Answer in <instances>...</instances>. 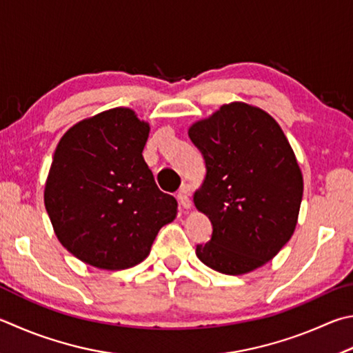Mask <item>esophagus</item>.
I'll return each mask as SVG.
<instances>
[{"instance_id": "34e87169", "label": "esophagus", "mask_w": 353, "mask_h": 353, "mask_svg": "<svg viewBox=\"0 0 353 353\" xmlns=\"http://www.w3.org/2000/svg\"><path fill=\"white\" fill-rule=\"evenodd\" d=\"M190 188L187 187V185H183V187L181 188V191L177 193V201H179V205L183 210H190L191 208V199H190Z\"/></svg>"}]
</instances>
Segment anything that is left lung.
I'll return each instance as SVG.
<instances>
[{
    "mask_svg": "<svg viewBox=\"0 0 353 353\" xmlns=\"http://www.w3.org/2000/svg\"><path fill=\"white\" fill-rule=\"evenodd\" d=\"M207 174L193 202L213 223L196 254L223 274L265 265L296 228L304 181L284 131L270 114L245 101L222 105L188 128Z\"/></svg>",
    "mask_w": 353,
    "mask_h": 353,
    "instance_id": "1",
    "label": "left lung"
}]
</instances>
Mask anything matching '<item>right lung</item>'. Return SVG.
<instances>
[{
    "label": "right lung",
    "mask_w": 353,
    "mask_h": 353,
    "mask_svg": "<svg viewBox=\"0 0 353 353\" xmlns=\"http://www.w3.org/2000/svg\"><path fill=\"white\" fill-rule=\"evenodd\" d=\"M148 136V121L119 106L77 121L57 145L44 207L57 239L88 265L140 264L176 219V199L157 188L142 156Z\"/></svg>",
    "instance_id": "obj_1"
}]
</instances>
